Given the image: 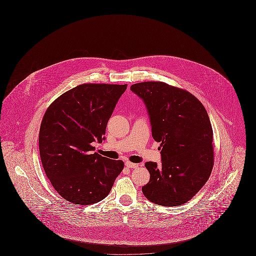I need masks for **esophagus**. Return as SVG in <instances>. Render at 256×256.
Segmentation results:
<instances>
[{
    "mask_svg": "<svg viewBox=\"0 0 256 256\" xmlns=\"http://www.w3.org/2000/svg\"><path fill=\"white\" fill-rule=\"evenodd\" d=\"M124 165H126L128 168H137V167H138V164H135V163L130 162V161H126Z\"/></svg>",
    "mask_w": 256,
    "mask_h": 256,
    "instance_id": "esophagus-1",
    "label": "esophagus"
}]
</instances>
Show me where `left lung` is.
<instances>
[{
    "instance_id": "obj_1",
    "label": "left lung",
    "mask_w": 256,
    "mask_h": 256,
    "mask_svg": "<svg viewBox=\"0 0 256 256\" xmlns=\"http://www.w3.org/2000/svg\"><path fill=\"white\" fill-rule=\"evenodd\" d=\"M130 90L144 102L152 138L161 143V166L145 164L150 178L142 192L158 206L183 204L206 184L213 168V130L206 110L191 93L161 82L136 84Z\"/></svg>"
}]
</instances>
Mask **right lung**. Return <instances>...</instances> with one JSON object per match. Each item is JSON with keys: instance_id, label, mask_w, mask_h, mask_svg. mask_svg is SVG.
Listing matches in <instances>:
<instances>
[{"instance_id": "1", "label": "right lung", "mask_w": 256, "mask_h": 256, "mask_svg": "<svg viewBox=\"0 0 256 256\" xmlns=\"http://www.w3.org/2000/svg\"><path fill=\"white\" fill-rule=\"evenodd\" d=\"M126 84H87L58 98L46 110L39 130V152L47 178L66 200L90 206L110 194L124 169L122 160L94 150Z\"/></svg>"}]
</instances>
